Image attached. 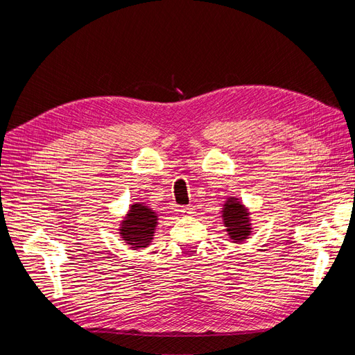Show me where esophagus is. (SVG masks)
Segmentation results:
<instances>
[{
	"label": "esophagus",
	"mask_w": 355,
	"mask_h": 355,
	"mask_svg": "<svg viewBox=\"0 0 355 355\" xmlns=\"http://www.w3.org/2000/svg\"><path fill=\"white\" fill-rule=\"evenodd\" d=\"M180 211H182V214H184V216H192V214L196 213V209H194V206H185V207L180 209Z\"/></svg>",
	"instance_id": "34e87169"
}]
</instances>
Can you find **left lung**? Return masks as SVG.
<instances>
[{
    "instance_id": "8db88e82",
    "label": "left lung",
    "mask_w": 355,
    "mask_h": 355,
    "mask_svg": "<svg viewBox=\"0 0 355 355\" xmlns=\"http://www.w3.org/2000/svg\"><path fill=\"white\" fill-rule=\"evenodd\" d=\"M220 214L225 230H227L228 237L232 243L243 244L247 241V239H250L253 232L250 211L240 198L228 197L227 201L223 202Z\"/></svg>"
}]
</instances>
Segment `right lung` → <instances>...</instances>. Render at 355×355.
Returning a JSON list of instances; mask_svg holds the SVG:
<instances>
[{"instance_id":"1","label":"right lung","mask_w":355,"mask_h":355,"mask_svg":"<svg viewBox=\"0 0 355 355\" xmlns=\"http://www.w3.org/2000/svg\"><path fill=\"white\" fill-rule=\"evenodd\" d=\"M158 213L145 202H133L120 222L118 234L132 250H142L153 243Z\"/></svg>"}]
</instances>
